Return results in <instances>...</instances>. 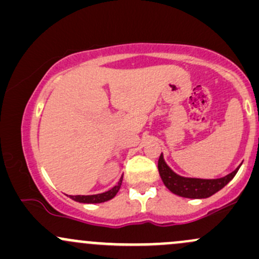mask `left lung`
Listing matches in <instances>:
<instances>
[{
    "label": "left lung",
    "instance_id": "8db88e82",
    "mask_svg": "<svg viewBox=\"0 0 259 259\" xmlns=\"http://www.w3.org/2000/svg\"><path fill=\"white\" fill-rule=\"evenodd\" d=\"M238 169L240 168L220 179H196V178H184L175 174L164 162L163 154H160L159 160H158V170H159L164 185L173 194L189 197V199H204V197L213 195L225 185L229 184Z\"/></svg>",
    "mask_w": 259,
    "mask_h": 259
}]
</instances>
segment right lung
<instances>
[{
  "label": "right lung",
  "instance_id": "right-lung-1",
  "mask_svg": "<svg viewBox=\"0 0 259 259\" xmlns=\"http://www.w3.org/2000/svg\"><path fill=\"white\" fill-rule=\"evenodd\" d=\"M122 179L123 178H121L118 182V184L116 186H113L111 190L106 191V193H102V194H97V195H70V197L75 201L77 202H84V204H99V202H105L107 201V200H111L112 197L116 196V194L118 193L119 188H121V184H122Z\"/></svg>",
  "mask_w": 259,
  "mask_h": 259
}]
</instances>
